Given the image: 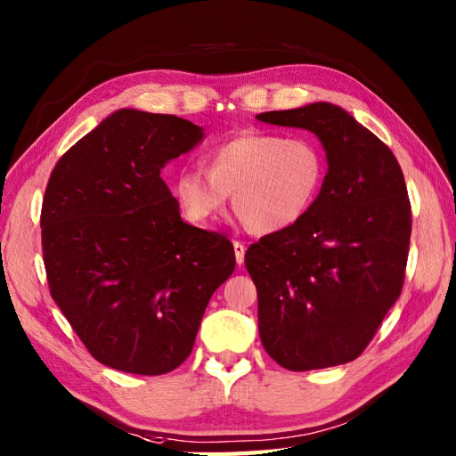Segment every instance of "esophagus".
<instances>
[{
  "label": "esophagus",
  "mask_w": 456,
  "mask_h": 456,
  "mask_svg": "<svg viewBox=\"0 0 456 456\" xmlns=\"http://www.w3.org/2000/svg\"><path fill=\"white\" fill-rule=\"evenodd\" d=\"M233 248H235V258H237V265H243L245 263V245L240 243V240H235L233 243Z\"/></svg>",
  "instance_id": "obj_1"
}]
</instances>
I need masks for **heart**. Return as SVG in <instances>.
Masks as SVG:
<instances>
[{"mask_svg":"<svg viewBox=\"0 0 456 456\" xmlns=\"http://www.w3.org/2000/svg\"><path fill=\"white\" fill-rule=\"evenodd\" d=\"M325 157L307 137L243 133L209 152V170L190 167L174 180V196L191 223L216 219L235 193L240 221L258 235H273L302 221L319 198Z\"/></svg>","mask_w":456,"mask_h":456,"instance_id":"b5f03b06","label":"heart"}]
</instances>
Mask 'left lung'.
Listing matches in <instances>:
<instances>
[{"label": "left lung", "instance_id": "8db88e82", "mask_svg": "<svg viewBox=\"0 0 456 456\" xmlns=\"http://www.w3.org/2000/svg\"><path fill=\"white\" fill-rule=\"evenodd\" d=\"M256 119L312 131L329 164L312 211L245 255L260 341L294 372L351 362L402 294L411 235L403 172L338 105L319 102Z\"/></svg>", "mask_w": 456, "mask_h": 456}]
</instances>
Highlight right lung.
I'll use <instances>...</instances> for the list:
<instances>
[{"instance_id":"right-lung-1","label":"right lung","mask_w":456,"mask_h":456,"mask_svg":"<svg viewBox=\"0 0 456 456\" xmlns=\"http://www.w3.org/2000/svg\"><path fill=\"white\" fill-rule=\"evenodd\" d=\"M203 139L176 115L119 110L68 149L41 209L51 296L88 353L159 376L190 356L231 240L188 225L160 170Z\"/></svg>"}]
</instances>
